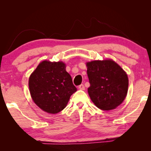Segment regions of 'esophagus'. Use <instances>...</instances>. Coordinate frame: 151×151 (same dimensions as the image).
I'll list each match as a JSON object with an SVG mask.
<instances>
[{
    "label": "esophagus",
    "mask_w": 151,
    "mask_h": 151,
    "mask_svg": "<svg viewBox=\"0 0 151 151\" xmlns=\"http://www.w3.org/2000/svg\"><path fill=\"white\" fill-rule=\"evenodd\" d=\"M78 88L80 89V90L83 91V90H85V86H84V85H81L78 86Z\"/></svg>",
    "instance_id": "esophagus-1"
}]
</instances>
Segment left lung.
I'll use <instances>...</instances> for the list:
<instances>
[{"label":"left lung","instance_id":"obj_1","mask_svg":"<svg viewBox=\"0 0 151 151\" xmlns=\"http://www.w3.org/2000/svg\"><path fill=\"white\" fill-rule=\"evenodd\" d=\"M90 83L89 96L99 109L110 111L119 106L126 98L129 78L125 71L112 59L86 63Z\"/></svg>","mask_w":151,"mask_h":151}]
</instances>
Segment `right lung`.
<instances>
[{
	"instance_id": "obj_1",
	"label": "right lung",
	"mask_w": 151,
	"mask_h": 151,
	"mask_svg": "<svg viewBox=\"0 0 151 151\" xmlns=\"http://www.w3.org/2000/svg\"><path fill=\"white\" fill-rule=\"evenodd\" d=\"M29 87L34 103L50 114L63 111L70 96L76 91L62 61H42L30 75Z\"/></svg>"
}]
</instances>
